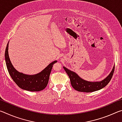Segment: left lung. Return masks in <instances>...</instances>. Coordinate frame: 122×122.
<instances>
[{
	"label": "left lung",
	"instance_id": "obj_1",
	"mask_svg": "<svg viewBox=\"0 0 122 122\" xmlns=\"http://www.w3.org/2000/svg\"><path fill=\"white\" fill-rule=\"evenodd\" d=\"M71 80V86L76 90L80 92H95L105 87L112 78L115 70V66L109 75L101 81L91 82L82 79L75 72L63 67Z\"/></svg>",
	"mask_w": 122,
	"mask_h": 122
}]
</instances>
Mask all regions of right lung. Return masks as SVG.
<instances>
[{"label":"right lung","instance_id":"1","mask_svg":"<svg viewBox=\"0 0 122 122\" xmlns=\"http://www.w3.org/2000/svg\"><path fill=\"white\" fill-rule=\"evenodd\" d=\"M9 42L7 43L5 53V59L7 68L10 76L18 86L22 89L30 92H39L46 87L49 81V75L53 65L57 62L54 61L38 74L28 75L18 71L14 68L9 55Z\"/></svg>","mask_w":122,"mask_h":122}]
</instances>
